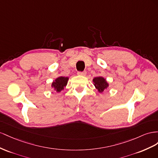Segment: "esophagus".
<instances>
[{
  "instance_id": "esophagus-1",
  "label": "esophagus",
  "mask_w": 158,
  "mask_h": 158,
  "mask_svg": "<svg viewBox=\"0 0 158 158\" xmlns=\"http://www.w3.org/2000/svg\"><path fill=\"white\" fill-rule=\"evenodd\" d=\"M86 73H87V72L86 71H78L77 72V74L79 75H83V76H85V75H86Z\"/></svg>"
}]
</instances>
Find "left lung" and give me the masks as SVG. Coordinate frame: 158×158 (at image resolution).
<instances>
[{"label": "left lung", "mask_w": 158, "mask_h": 158, "mask_svg": "<svg viewBox=\"0 0 158 158\" xmlns=\"http://www.w3.org/2000/svg\"><path fill=\"white\" fill-rule=\"evenodd\" d=\"M93 82L94 86H95V87L98 89V91L101 93L104 91V90L106 89L107 87L109 86V85H108L106 80L103 77H94L93 79Z\"/></svg>", "instance_id": "left-lung-1"}]
</instances>
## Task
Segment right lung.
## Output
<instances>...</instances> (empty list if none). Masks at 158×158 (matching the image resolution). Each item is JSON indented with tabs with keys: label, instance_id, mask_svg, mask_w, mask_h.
I'll return each instance as SVG.
<instances>
[{
	"label": "right lung",
	"instance_id": "obj_1",
	"mask_svg": "<svg viewBox=\"0 0 158 158\" xmlns=\"http://www.w3.org/2000/svg\"><path fill=\"white\" fill-rule=\"evenodd\" d=\"M67 81H68V77H60L55 80V81L53 82L52 87H53L57 92H60L64 90V87L66 86Z\"/></svg>",
	"mask_w": 158,
	"mask_h": 158
}]
</instances>
